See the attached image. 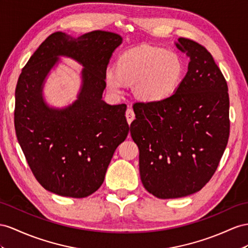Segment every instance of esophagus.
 I'll list each match as a JSON object with an SVG mask.
<instances>
[{
  "instance_id": "34e87169",
  "label": "esophagus",
  "mask_w": 248,
  "mask_h": 248,
  "mask_svg": "<svg viewBox=\"0 0 248 248\" xmlns=\"http://www.w3.org/2000/svg\"><path fill=\"white\" fill-rule=\"evenodd\" d=\"M125 117H126V120H128L129 124H131L133 120L135 119V113H134V111H133L132 108H128V109H126Z\"/></svg>"
}]
</instances>
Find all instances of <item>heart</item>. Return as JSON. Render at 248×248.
<instances>
[{"instance_id": "1", "label": "heart", "mask_w": 248, "mask_h": 248, "mask_svg": "<svg viewBox=\"0 0 248 248\" xmlns=\"http://www.w3.org/2000/svg\"><path fill=\"white\" fill-rule=\"evenodd\" d=\"M185 68L178 55L158 47L130 49L120 55L117 68L106 70L109 91L122 94L125 84H134L137 96L147 103H160L178 90Z\"/></svg>"}]
</instances>
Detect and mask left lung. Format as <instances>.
<instances>
[{"instance_id":"8db88e82","label":"left lung","mask_w":248,"mask_h":248,"mask_svg":"<svg viewBox=\"0 0 248 248\" xmlns=\"http://www.w3.org/2000/svg\"><path fill=\"white\" fill-rule=\"evenodd\" d=\"M176 46L189 58L178 90L160 103H136L130 126L142 185L159 199L186 197L204 186L230 136L228 88L212 54L185 37Z\"/></svg>"}]
</instances>
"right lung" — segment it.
<instances>
[{
	"label": "right lung",
	"instance_id": "right-lung-1",
	"mask_svg": "<svg viewBox=\"0 0 248 248\" xmlns=\"http://www.w3.org/2000/svg\"><path fill=\"white\" fill-rule=\"evenodd\" d=\"M123 37L95 30L78 36L54 32L22 70L16 88L15 126L18 143L36 180L47 190L85 198L100 187L114 152L128 136L126 106L103 99L105 73ZM67 56L84 67L78 99L50 108L42 87L47 73Z\"/></svg>",
	"mask_w": 248,
	"mask_h": 248
}]
</instances>
